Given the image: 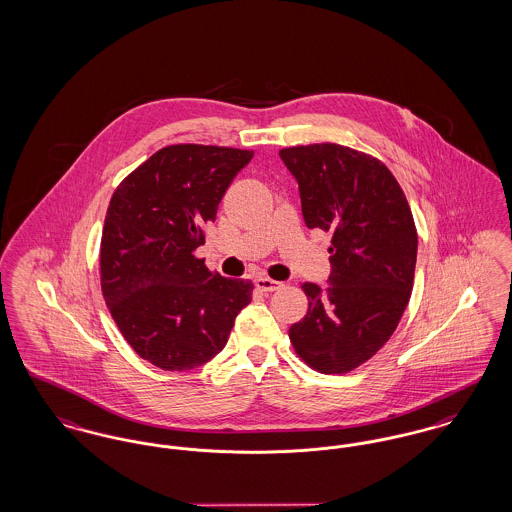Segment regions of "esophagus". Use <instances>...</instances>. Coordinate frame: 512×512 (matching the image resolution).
Masks as SVG:
<instances>
[{
	"label": "esophagus",
	"mask_w": 512,
	"mask_h": 512,
	"mask_svg": "<svg viewBox=\"0 0 512 512\" xmlns=\"http://www.w3.org/2000/svg\"><path fill=\"white\" fill-rule=\"evenodd\" d=\"M254 283H256V287H258L260 291H264V293H273V291H279V289L283 287V283L273 281V279H269V277H258Z\"/></svg>",
	"instance_id": "34e87169"
}]
</instances>
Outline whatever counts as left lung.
Wrapping results in <instances>:
<instances>
[{
	"mask_svg": "<svg viewBox=\"0 0 512 512\" xmlns=\"http://www.w3.org/2000/svg\"><path fill=\"white\" fill-rule=\"evenodd\" d=\"M279 156L298 183L306 227L331 233L329 285H302L308 314L289 337L310 368L345 374L389 341L410 300L412 212L393 173L364 152L325 142Z\"/></svg>",
	"mask_w": 512,
	"mask_h": 512,
	"instance_id": "8db88e82",
	"label": "left lung"
}]
</instances>
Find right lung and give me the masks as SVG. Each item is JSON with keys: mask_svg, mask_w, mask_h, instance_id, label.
<instances>
[{"mask_svg": "<svg viewBox=\"0 0 512 512\" xmlns=\"http://www.w3.org/2000/svg\"><path fill=\"white\" fill-rule=\"evenodd\" d=\"M254 152L175 144L115 189L102 231V293L136 354L167 372L212 360L252 300V281L212 273L194 250Z\"/></svg>", "mask_w": 512, "mask_h": 512, "instance_id": "right-lung-1", "label": "right lung"}]
</instances>
